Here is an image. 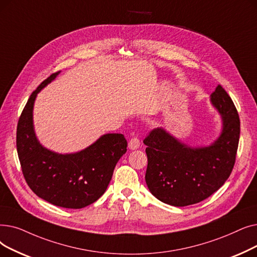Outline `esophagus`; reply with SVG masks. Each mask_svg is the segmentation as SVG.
Segmentation results:
<instances>
[{"label":"esophagus","instance_id":"esophagus-1","mask_svg":"<svg viewBox=\"0 0 257 257\" xmlns=\"http://www.w3.org/2000/svg\"><path fill=\"white\" fill-rule=\"evenodd\" d=\"M139 146H140V141L137 137H133L130 140V142H128V149L130 150H132V151L137 150V149H139Z\"/></svg>","mask_w":257,"mask_h":257}]
</instances>
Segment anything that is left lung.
<instances>
[{
    "instance_id": "8db88e82",
    "label": "left lung",
    "mask_w": 257,
    "mask_h": 257,
    "mask_svg": "<svg viewBox=\"0 0 257 257\" xmlns=\"http://www.w3.org/2000/svg\"><path fill=\"white\" fill-rule=\"evenodd\" d=\"M210 102L222 119L221 134L211 144L193 148L163 127L153 130L143 141L148 146L146 185L165 204L184 207L207 199L233 169L240 133L236 107L219 84Z\"/></svg>"
}]
</instances>
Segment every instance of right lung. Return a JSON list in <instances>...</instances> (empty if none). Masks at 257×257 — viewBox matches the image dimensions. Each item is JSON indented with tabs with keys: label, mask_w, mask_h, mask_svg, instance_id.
<instances>
[{
	"label": "right lung",
	"mask_w": 257,
	"mask_h": 257,
	"mask_svg": "<svg viewBox=\"0 0 257 257\" xmlns=\"http://www.w3.org/2000/svg\"><path fill=\"white\" fill-rule=\"evenodd\" d=\"M58 74L45 79L24 107L17 128V150L24 178L38 197L63 208L80 209L105 192L127 142L122 134H105L73 154H58L43 146L34 132V101Z\"/></svg>",
	"instance_id": "1"
}]
</instances>
